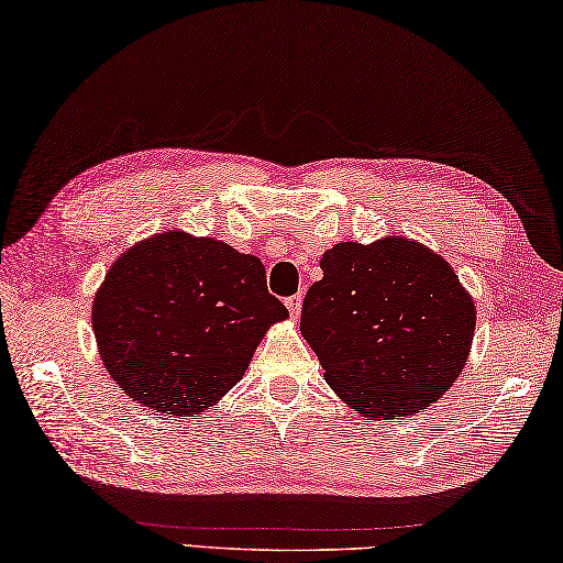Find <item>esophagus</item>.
Wrapping results in <instances>:
<instances>
[{"label":"esophagus","mask_w":563,"mask_h":563,"mask_svg":"<svg viewBox=\"0 0 563 563\" xmlns=\"http://www.w3.org/2000/svg\"><path fill=\"white\" fill-rule=\"evenodd\" d=\"M286 308H289L291 318L296 320V318H298V313H301V294H296V296H289V298H286Z\"/></svg>","instance_id":"obj_1"}]
</instances>
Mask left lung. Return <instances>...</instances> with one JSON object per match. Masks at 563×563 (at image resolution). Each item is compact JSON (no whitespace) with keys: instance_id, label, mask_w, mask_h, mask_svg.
Here are the masks:
<instances>
[{"instance_id":"1","label":"left lung","mask_w":563,"mask_h":563,"mask_svg":"<svg viewBox=\"0 0 563 563\" xmlns=\"http://www.w3.org/2000/svg\"><path fill=\"white\" fill-rule=\"evenodd\" d=\"M320 269L303 298L301 335L350 408L404 420L456 382L476 308L440 255L408 238L338 243Z\"/></svg>"}]
</instances>
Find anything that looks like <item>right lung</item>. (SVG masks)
Returning a JSON list of instances; mask_svg holds the SVG:
<instances>
[{"label": "right lung", "instance_id": "add662e5", "mask_svg": "<svg viewBox=\"0 0 563 563\" xmlns=\"http://www.w3.org/2000/svg\"><path fill=\"white\" fill-rule=\"evenodd\" d=\"M286 316L257 257L177 231L123 252L91 306L99 354L121 391L187 418L231 391L265 330Z\"/></svg>", "mask_w": 563, "mask_h": 563}]
</instances>
